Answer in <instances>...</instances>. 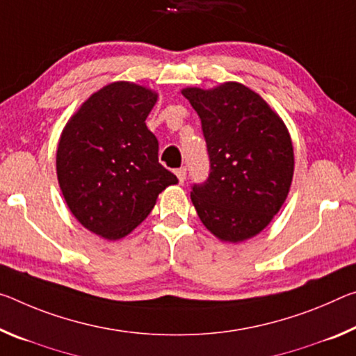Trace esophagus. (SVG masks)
<instances>
[{
  "label": "esophagus",
  "mask_w": 356,
  "mask_h": 356,
  "mask_svg": "<svg viewBox=\"0 0 356 356\" xmlns=\"http://www.w3.org/2000/svg\"><path fill=\"white\" fill-rule=\"evenodd\" d=\"M176 176H177V179H179V182L184 184V180L187 179V169H185V168L176 169Z\"/></svg>",
  "instance_id": "34e87169"
}]
</instances>
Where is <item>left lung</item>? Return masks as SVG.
<instances>
[{
    "label": "left lung",
    "mask_w": 356,
    "mask_h": 356,
    "mask_svg": "<svg viewBox=\"0 0 356 356\" xmlns=\"http://www.w3.org/2000/svg\"><path fill=\"white\" fill-rule=\"evenodd\" d=\"M182 95L201 118L211 172L191 202L204 227L242 242L270 223L289 196L295 155L289 129L258 93L239 82Z\"/></svg>",
    "instance_id": "1"
}]
</instances>
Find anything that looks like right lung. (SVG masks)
I'll use <instances>...</instances> for the list:
<instances>
[{
	"label": "right lung",
	"instance_id": "1",
	"mask_svg": "<svg viewBox=\"0 0 356 356\" xmlns=\"http://www.w3.org/2000/svg\"><path fill=\"white\" fill-rule=\"evenodd\" d=\"M158 95L112 82L67 120L56 149V177L82 227L117 241L145 220L158 195L179 180L158 163V140L145 118Z\"/></svg>",
	"mask_w": 356,
	"mask_h": 356
}]
</instances>
